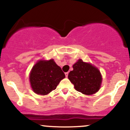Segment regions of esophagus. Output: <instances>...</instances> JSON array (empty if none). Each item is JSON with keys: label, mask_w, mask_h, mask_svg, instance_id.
<instances>
[{"label": "esophagus", "mask_w": 130, "mask_h": 130, "mask_svg": "<svg viewBox=\"0 0 130 130\" xmlns=\"http://www.w3.org/2000/svg\"><path fill=\"white\" fill-rule=\"evenodd\" d=\"M65 76H66L67 77H68V72H66V73H65Z\"/></svg>", "instance_id": "obj_1"}]
</instances>
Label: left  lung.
Here are the masks:
<instances>
[{
	"instance_id": "1",
	"label": "left lung",
	"mask_w": 130,
	"mask_h": 130,
	"mask_svg": "<svg viewBox=\"0 0 130 130\" xmlns=\"http://www.w3.org/2000/svg\"><path fill=\"white\" fill-rule=\"evenodd\" d=\"M73 70L68 77L77 91L85 95H92L99 90L102 76L97 68L79 59L73 65Z\"/></svg>"
}]
</instances>
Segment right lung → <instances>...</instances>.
Listing matches in <instances>:
<instances>
[{"label": "right lung", "mask_w": 130, "mask_h": 130, "mask_svg": "<svg viewBox=\"0 0 130 130\" xmlns=\"http://www.w3.org/2000/svg\"><path fill=\"white\" fill-rule=\"evenodd\" d=\"M65 77L64 73L53 59L41 60L33 67L29 76L33 91L38 95H46L56 89Z\"/></svg>", "instance_id": "add662e5"}]
</instances>
